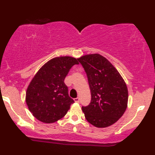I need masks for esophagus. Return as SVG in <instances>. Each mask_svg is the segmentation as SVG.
I'll use <instances>...</instances> for the list:
<instances>
[{
	"label": "esophagus",
	"mask_w": 155,
	"mask_h": 155,
	"mask_svg": "<svg viewBox=\"0 0 155 155\" xmlns=\"http://www.w3.org/2000/svg\"><path fill=\"white\" fill-rule=\"evenodd\" d=\"M74 100L76 102H79V98H78V97H76V98L74 99Z\"/></svg>",
	"instance_id": "esophagus-1"
}]
</instances>
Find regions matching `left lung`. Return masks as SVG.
Listing matches in <instances>:
<instances>
[{
    "mask_svg": "<svg viewBox=\"0 0 155 155\" xmlns=\"http://www.w3.org/2000/svg\"><path fill=\"white\" fill-rule=\"evenodd\" d=\"M86 71L91 100L82 110L86 120L97 128H105L124 114L128 103V89L119 71L103 56L91 54L77 59Z\"/></svg>",
    "mask_w": 155,
    "mask_h": 155,
    "instance_id": "left-lung-1",
    "label": "left lung"
}]
</instances>
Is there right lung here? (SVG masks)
Instances as JSON below:
<instances>
[{
  "label": "right lung",
  "mask_w": 155,
  "mask_h": 155,
  "mask_svg": "<svg viewBox=\"0 0 155 155\" xmlns=\"http://www.w3.org/2000/svg\"><path fill=\"white\" fill-rule=\"evenodd\" d=\"M78 60L60 57L48 61L31 80L26 93L30 112L38 120L50 124L65 116L74 101L69 96L64 78Z\"/></svg>",
  "instance_id": "1"
}]
</instances>
